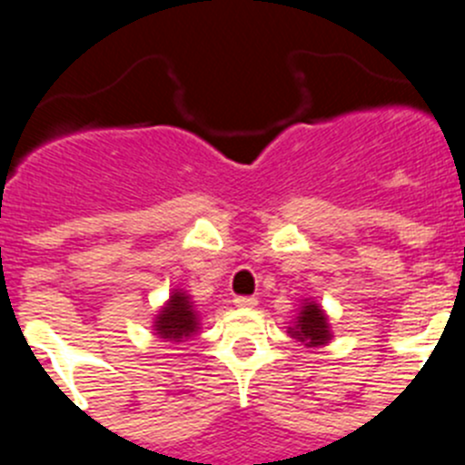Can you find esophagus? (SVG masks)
I'll return each instance as SVG.
<instances>
[{
	"instance_id": "1",
	"label": "esophagus",
	"mask_w": 465,
	"mask_h": 465,
	"mask_svg": "<svg viewBox=\"0 0 465 465\" xmlns=\"http://www.w3.org/2000/svg\"><path fill=\"white\" fill-rule=\"evenodd\" d=\"M233 304H236L238 309H254V306L259 304V300H256V297L238 295V297H233Z\"/></svg>"
}]
</instances>
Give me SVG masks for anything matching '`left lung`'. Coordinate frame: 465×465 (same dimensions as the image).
<instances>
[{
    "label": "left lung",
    "instance_id": "8db88e82",
    "mask_svg": "<svg viewBox=\"0 0 465 465\" xmlns=\"http://www.w3.org/2000/svg\"><path fill=\"white\" fill-rule=\"evenodd\" d=\"M288 336L295 338L304 347H324L327 342H331V324H329V318L322 306L313 300L302 302L295 320L288 327Z\"/></svg>",
    "mask_w": 465,
    "mask_h": 465
}]
</instances>
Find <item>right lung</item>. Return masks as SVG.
I'll return each instance as SVG.
<instances>
[{"instance_id": "right-lung-1", "label": "right lung", "mask_w": 465, "mask_h": 465, "mask_svg": "<svg viewBox=\"0 0 465 465\" xmlns=\"http://www.w3.org/2000/svg\"><path fill=\"white\" fill-rule=\"evenodd\" d=\"M154 333L163 338V342H186L188 338L200 331V311L195 309V302L182 288H174L170 300L156 313Z\"/></svg>"}]
</instances>
